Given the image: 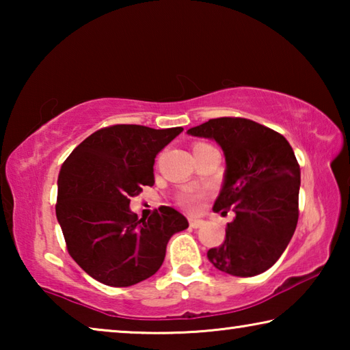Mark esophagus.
<instances>
[{"instance_id": "1", "label": "esophagus", "mask_w": 350, "mask_h": 350, "mask_svg": "<svg viewBox=\"0 0 350 350\" xmlns=\"http://www.w3.org/2000/svg\"><path fill=\"white\" fill-rule=\"evenodd\" d=\"M202 225H204V221H200V219L189 217V227H191V228H200Z\"/></svg>"}]
</instances>
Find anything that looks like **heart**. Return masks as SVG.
I'll return each instance as SVG.
<instances>
[{
    "label": "heart",
    "instance_id": "1",
    "mask_svg": "<svg viewBox=\"0 0 350 350\" xmlns=\"http://www.w3.org/2000/svg\"><path fill=\"white\" fill-rule=\"evenodd\" d=\"M199 145H202V144H198L194 146H199ZM199 199H200V194H198V193H185L180 196V205H183L188 210H194L199 204Z\"/></svg>",
    "mask_w": 350,
    "mask_h": 350
}]
</instances>
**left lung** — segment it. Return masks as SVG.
I'll list each match as a JSON object with an SVG mask.
<instances>
[{"instance_id": "1", "label": "left lung", "mask_w": 350, "mask_h": 350, "mask_svg": "<svg viewBox=\"0 0 350 350\" xmlns=\"http://www.w3.org/2000/svg\"><path fill=\"white\" fill-rule=\"evenodd\" d=\"M216 140L225 156L224 185L213 210L234 211L225 241L206 256L217 270L254 276L286 250L298 224L301 171L284 135L241 117L211 118L187 131Z\"/></svg>"}]
</instances>
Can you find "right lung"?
<instances>
[{"mask_svg":"<svg viewBox=\"0 0 350 350\" xmlns=\"http://www.w3.org/2000/svg\"><path fill=\"white\" fill-rule=\"evenodd\" d=\"M183 128H102L62 165L55 213L68 252L98 282L129 287L161 269L171 236L187 217L161 206L139 219L131 198L154 185V159Z\"/></svg>","mask_w":350,"mask_h":350,"instance_id":"1","label":"right lung"}]
</instances>
